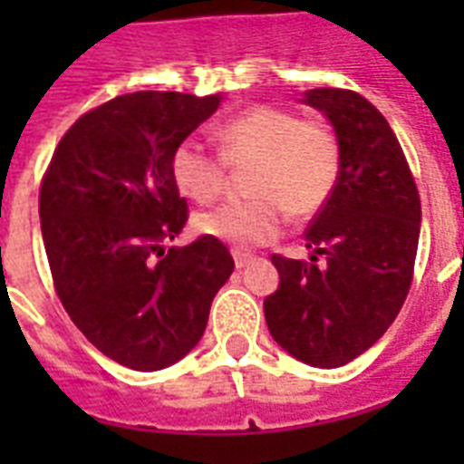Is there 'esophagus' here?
<instances>
[{
    "mask_svg": "<svg viewBox=\"0 0 464 464\" xmlns=\"http://www.w3.org/2000/svg\"><path fill=\"white\" fill-rule=\"evenodd\" d=\"M233 261H236V268H246V266L253 261V256H251V253L233 251Z\"/></svg>",
    "mask_w": 464,
    "mask_h": 464,
    "instance_id": "1",
    "label": "esophagus"
}]
</instances>
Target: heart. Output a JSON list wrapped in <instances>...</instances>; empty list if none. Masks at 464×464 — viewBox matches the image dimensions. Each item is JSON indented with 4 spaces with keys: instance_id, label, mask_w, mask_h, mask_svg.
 Segmentation results:
<instances>
[{
    "instance_id": "b5f03b06",
    "label": "heart",
    "mask_w": 464,
    "mask_h": 464,
    "mask_svg": "<svg viewBox=\"0 0 464 464\" xmlns=\"http://www.w3.org/2000/svg\"><path fill=\"white\" fill-rule=\"evenodd\" d=\"M221 153L183 139L171 156L176 188L193 203L216 201L231 169H248L251 198L198 213L193 228L233 246L273 241L293 218H311L328 203L341 176V141L331 123L301 119L281 106H253L216 131Z\"/></svg>"
}]
</instances>
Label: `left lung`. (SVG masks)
<instances>
[{"mask_svg": "<svg viewBox=\"0 0 464 464\" xmlns=\"http://www.w3.org/2000/svg\"><path fill=\"white\" fill-rule=\"evenodd\" d=\"M303 102L338 133L341 176L305 231L311 263L273 256L281 283L263 311L273 341L293 358L341 368L388 331L408 298L420 193L398 136L365 96L311 89Z\"/></svg>", "mask_w": 464, "mask_h": 464, "instance_id": "obj_1", "label": "left lung"}]
</instances>
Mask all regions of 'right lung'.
I'll return each mask as SVG.
<instances>
[{"mask_svg": "<svg viewBox=\"0 0 464 464\" xmlns=\"http://www.w3.org/2000/svg\"><path fill=\"white\" fill-rule=\"evenodd\" d=\"M221 96L133 92L79 116L39 188L59 301L86 341L131 370H161L201 341L213 295L233 273L218 238L169 248L188 221L173 149Z\"/></svg>", "mask_w": 464, "mask_h": 464, "instance_id": "right-lung-1", "label": "right lung"}]
</instances>
